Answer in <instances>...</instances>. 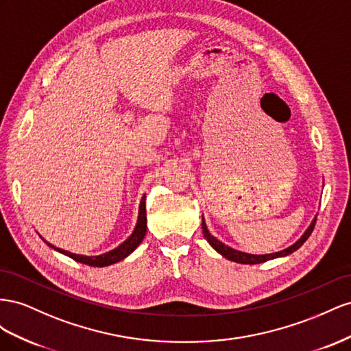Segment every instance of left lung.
Here are the masks:
<instances>
[{
    "instance_id": "8db88e82",
    "label": "left lung",
    "mask_w": 351,
    "mask_h": 351,
    "mask_svg": "<svg viewBox=\"0 0 351 351\" xmlns=\"http://www.w3.org/2000/svg\"><path fill=\"white\" fill-rule=\"evenodd\" d=\"M316 225V219L312 222V225H310L307 228V231L303 234V237L298 239V241L295 244H293L291 247H288L285 250H282V252H278V253H272V254H263V256H256V254H247V253H241V252H237V250L231 248L225 245L223 243H220L219 239H216L212 234H210L207 231V226L204 223V219H203V223H202V228H203V234H204V238L207 239V243L212 245L217 253L222 254L223 257H226L228 260H232V262H237V263H243V265H257V263H263V262H267V260L270 258H276V257H284V256H288L294 253L295 250H298L300 247H302L306 239L310 237V234L313 232V228Z\"/></svg>"
}]
</instances>
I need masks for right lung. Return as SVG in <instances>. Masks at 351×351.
Segmentation results:
<instances>
[{"label": "right lung", "instance_id": "obj_1", "mask_svg": "<svg viewBox=\"0 0 351 351\" xmlns=\"http://www.w3.org/2000/svg\"><path fill=\"white\" fill-rule=\"evenodd\" d=\"M147 232V213H145V197H143L141 199V204H139V216H138V222L135 226V231L132 232V235L129 237L123 244H120L117 248L112 250V252H108L103 256H93V257H88V256H79V254H73V253H69L64 252L62 248H56L51 244H47L49 247H53L57 252L63 253L66 256H69L70 258L76 260L79 263H84V265H89V266H97V267H103V266H108V265H113L119 260H123L126 256L131 254L134 250L141 244V241L145 237Z\"/></svg>", "mask_w": 351, "mask_h": 351}]
</instances>
